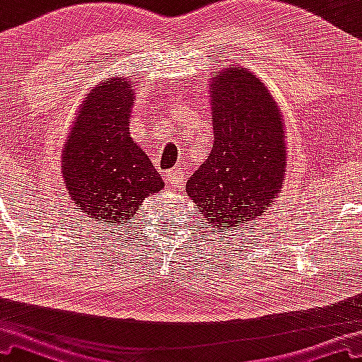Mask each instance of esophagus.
Returning <instances> with one entry per match:
<instances>
[{
    "mask_svg": "<svg viewBox=\"0 0 362 362\" xmlns=\"http://www.w3.org/2000/svg\"><path fill=\"white\" fill-rule=\"evenodd\" d=\"M164 179L170 183L172 187H182L183 185V172L180 169H172L165 172Z\"/></svg>",
    "mask_w": 362,
    "mask_h": 362,
    "instance_id": "esophagus-1",
    "label": "esophagus"
}]
</instances>
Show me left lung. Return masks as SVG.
Segmentation results:
<instances>
[{
	"mask_svg": "<svg viewBox=\"0 0 362 362\" xmlns=\"http://www.w3.org/2000/svg\"><path fill=\"white\" fill-rule=\"evenodd\" d=\"M214 143L187 182L197 211L218 233L253 228L286 180L281 110L247 68L218 69L208 81Z\"/></svg>",
	"mask_w": 362,
	"mask_h": 362,
	"instance_id": "obj_1",
	"label": "left lung"
}]
</instances>
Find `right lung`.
Instances as JSON below:
<instances>
[{
    "label": "right lung",
    "instance_id": "add662e5",
    "mask_svg": "<svg viewBox=\"0 0 362 362\" xmlns=\"http://www.w3.org/2000/svg\"><path fill=\"white\" fill-rule=\"evenodd\" d=\"M133 81L110 78L81 104L64 141L62 175L76 209L90 221L125 226L164 182L129 134Z\"/></svg>",
    "mask_w": 362,
    "mask_h": 362
}]
</instances>
